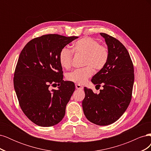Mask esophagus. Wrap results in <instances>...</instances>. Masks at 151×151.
<instances>
[{
    "mask_svg": "<svg viewBox=\"0 0 151 151\" xmlns=\"http://www.w3.org/2000/svg\"><path fill=\"white\" fill-rule=\"evenodd\" d=\"M76 88L77 89H83V87L82 86H81L79 84H76Z\"/></svg>",
    "mask_w": 151,
    "mask_h": 151,
    "instance_id": "34e87169",
    "label": "esophagus"
}]
</instances>
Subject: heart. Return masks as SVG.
Returning <instances> with one entry per match:
<instances>
[{"instance_id": "1", "label": "heart", "mask_w": 151, "mask_h": 151, "mask_svg": "<svg viewBox=\"0 0 151 151\" xmlns=\"http://www.w3.org/2000/svg\"><path fill=\"white\" fill-rule=\"evenodd\" d=\"M73 51L84 55L82 68L76 69L68 73L67 78L74 83L84 84L96 70L103 69L108 60L109 53L106 47L99 45L96 40L90 37H84L77 41L72 45ZM72 52L66 48H63L59 54V62L62 67L68 68L71 66Z\"/></svg>"}]
</instances>
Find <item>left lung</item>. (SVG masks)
Segmentation results:
<instances>
[{
    "label": "left lung",
    "instance_id": "left-lung-1",
    "mask_svg": "<svg viewBox=\"0 0 151 151\" xmlns=\"http://www.w3.org/2000/svg\"><path fill=\"white\" fill-rule=\"evenodd\" d=\"M100 35L108 46L109 57L106 65L92 77L91 82L99 87L101 84L103 89L97 94L84 87L85 98L82 105L87 119L96 125L104 126L119 119L129 106L134 70L124 45L106 33Z\"/></svg>",
    "mask_w": 151,
    "mask_h": 151
}]
</instances>
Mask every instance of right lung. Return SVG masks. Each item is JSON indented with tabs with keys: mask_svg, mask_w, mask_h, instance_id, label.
I'll use <instances>...</instances> for the list:
<instances>
[{
	"mask_svg": "<svg viewBox=\"0 0 151 151\" xmlns=\"http://www.w3.org/2000/svg\"><path fill=\"white\" fill-rule=\"evenodd\" d=\"M77 38L55 34L43 35L31 40L19 55L14 86L22 111L36 125L52 127L64 117L75 84L63 80L59 54ZM51 85H57L58 89L50 91Z\"/></svg>",
	"mask_w": 151,
	"mask_h": 151,
	"instance_id": "obj_1",
	"label": "right lung"
}]
</instances>
